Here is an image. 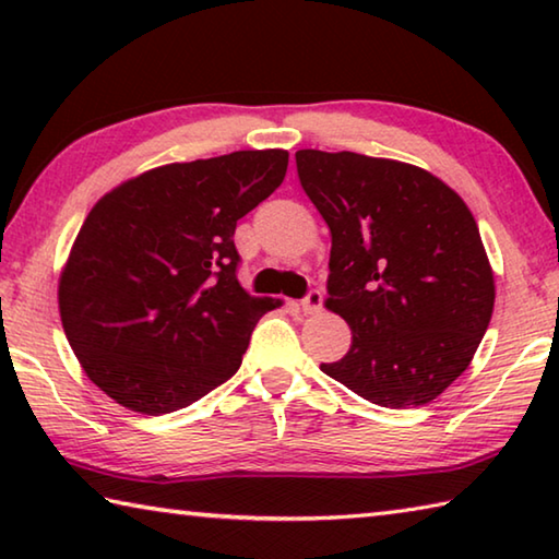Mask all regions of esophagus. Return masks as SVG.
I'll use <instances>...</instances> for the list:
<instances>
[{
    "label": "esophagus",
    "instance_id": "1",
    "mask_svg": "<svg viewBox=\"0 0 559 559\" xmlns=\"http://www.w3.org/2000/svg\"><path fill=\"white\" fill-rule=\"evenodd\" d=\"M320 308H323V290H318V288L310 290L308 296L300 300V310H302V313H306V316L320 313Z\"/></svg>",
    "mask_w": 559,
    "mask_h": 559
}]
</instances>
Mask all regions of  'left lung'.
Listing matches in <instances>:
<instances>
[{"label": "left lung", "mask_w": 559, "mask_h": 559, "mask_svg": "<svg viewBox=\"0 0 559 559\" xmlns=\"http://www.w3.org/2000/svg\"><path fill=\"white\" fill-rule=\"evenodd\" d=\"M296 167L333 236L325 308L353 330L347 355L320 370L390 409L437 400L493 316V271L466 202L396 159L298 150Z\"/></svg>", "instance_id": "left-lung-1"}]
</instances>
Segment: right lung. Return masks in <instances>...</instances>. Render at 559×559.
Listing matches in <instances>:
<instances>
[{"label":"right lung","mask_w":559,"mask_h":559,"mask_svg":"<svg viewBox=\"0 0 559 559\" xmlns=\"http://www.w3.org/2000/svg\"><path fill=\"white\" fill-rule=\"evenodd\" d=\"M286 150L173 163L100 197L59 281L63 333L93 384L132 412L185 409L241 367L281 300L236 278V222L276 192Z\"/></svg>","instance_id":"1"}]
</instances>
